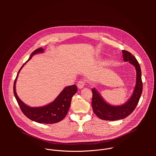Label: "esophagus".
<instances>
[{"instance_id": "esophagus-1", "label": "esophagus", "mask_w": 156, "mask_h": 156, "mask_svg": "<svg viewBox=\"0 0 156 156\" xmlns=\"http://www.w3.org/2000/svg\"><path fill=\"white\" fill-rule=\"evenodd\" d=\"M84 85H85V82L83 80H80L77 83V86L79 89L83 88L84 86Z\"/></svg>"}]
</instances>
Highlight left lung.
I'll use <instances>...</instances> for the list:
<instances>
[{
	"mask_svg": "<svg viewBox=\"0 0 156 156\" xmlns=\"http://www.w3.org/2000/svg\"><path fill=\"white\" fill-rule=\"evenodd\" d=\"M123 60L129 62L135 66L136 71V81L134 91L129 99L124 104L118 106L107 104L95 88L92 90V107L94 113L101 119L114 121L123 119L130 115L138 104L143 91L141 70L136 58L129 52L122 50Z\"/></svg>",
	"mask_w": 156,
	"mask_h": 156,
	"instance_id": "1",
	"label": "left lung"
}]
</instances>
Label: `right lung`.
Wrapping results in <instances>:
<instances>
[{"instance_id": "right-lung-1", "label": "right lung", "mask_w": 156, "mask_h": 156, "mask_svg": "<svg viewBox=\"0 0 156 156\" xmlns=\"http://www.w3.org/2000/svg\"><path fill=\"white\" fill-rule=\"evenodd\" d=\"M43 52L44 49L42 48H39L35 50L31 53L29 59L25 63L28 62L34 54ZM25 64L22 65L21 69L19 70L13 84V93L22 112L30 120L39 123L52 124L60 122L67 114L70 107L72 97L78 91L76 86L73 84L65 87L56 99L48 105L40 107H29L21 101L17 96L15 90L16 81L18 73Z\"/></svg>"}]
</instances>
